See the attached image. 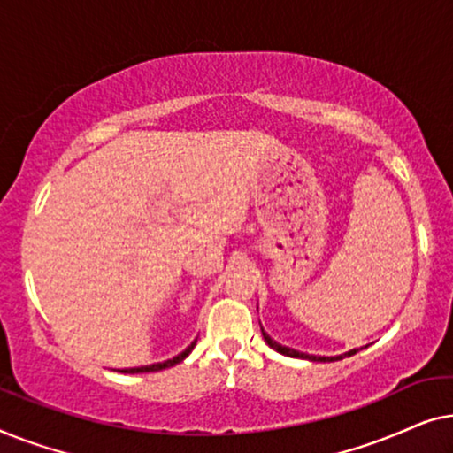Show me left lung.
<instances>
[{"mask_svg":"<svg viewBox=\"0 0 453 453\" xmlns=\"http://www.w3.org/2000/svg\"><path fill=\"white\" fill-rule=\"evenodd\" d=\"M262 332H264V330H262ZM264 340H265V342H268L270 349H274L276 352H280V355H287V357H293V358H307V361H324V363H326V361H340V358L350 357V355H355V352H358V350H350V352H346V355H340V357H315V355H305V352L287 349V346L278 344L276 340H272L265 332H264Z\"/></svg>","mask_w":453,"mask_h":453,"instance_id":"8db88e82","label":"left lung"}]
</instances>
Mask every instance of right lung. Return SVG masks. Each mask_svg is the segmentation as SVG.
<instances>
[{"label":"right lung","instance_id":"right-lung-1","mask_svg":"<svg viewBox=\"0 0 453 453\" xmlns=\"http://www.w3.org/2000/svg\"><path fill=\"white\" fill-rule=\"evenodd\" d=\"M194 346H196V342H191L188 349H185L181 355H177V357H173V358H169V361H165V363H157V365H146V367H134V369H123L121 373H150V371H163V369H166V367H173V365H177V363H181L185 357L189 355L191 350H194Z\"/></svg>","mask_w":453,"mask_h":453}]
</instances>
